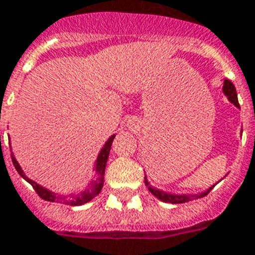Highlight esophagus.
<instances>
[{
	"mask_svg": "<svg viewBox=\"0 0 255 255\" xmlns=\"http://www.w3.org/2000/svg\"><path fill=\"white\" fill-rule=\"evenodd\" d=\"M135 126H136V123H135V122L129 123V127H131V128H132V127H135Z\"/></svg>",
	"mask_w": 255,
	"mask_h": 255,
	"instance_id": "esophagus-1",
	"label": "esophagus"
}]
</instances>
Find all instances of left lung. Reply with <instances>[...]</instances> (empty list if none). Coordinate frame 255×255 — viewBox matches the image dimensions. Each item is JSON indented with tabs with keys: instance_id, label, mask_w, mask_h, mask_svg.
Listing matches in <instances>:
<instances>
[{
	"instance_id": "1",
	"label": "left lung",
	"mask_w": 255,
	"mask_h": 255,
	"mask_svg": "<svg viewBox=\"0 0 255 255\" xmlns=\"http://www.w3.org/2000/svg\"><path fill=\"white\" fill-rule=\"evenodd\" d=\"M223 93H224V95L228 98V101H230L231 104H234L236 108H239V102H238V95H236L235 86L231 83L228 79H225L224 80ZM241 132H242V129H241ZM217 183H216V184H217ZM144 184L147 186L149 191L151 192L155 198H158L160 201L166 203H186V202H190V201H194V199H199V198L206 197L209 192L213 190L214 186H216V184H213V186H210V187H209L208 190H205V191L194 192V194H187V192L176 194V192H168V191H164V190H160V188L153 187V186L150 184L149 180H147V176H144Z\"/></svg>"
}]
</instances>
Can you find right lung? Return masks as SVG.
I'll use <instances>...</instances> for the list:
<instances>
[{"label": "right lung", "instance_id": "1", "mask_svg": "<svg viewBox=\"0 0 255 255\" xmlns=\"http://www.w3.org/2000/svg\"><path fill=\"white\" fill-rule=\"evenodd\" d=\"M115 136H116V135H112L111 138L106 140L105 144L102 146V149H101L100 153H98V157H97V160H95L94 162V169H93V171H94V179H91L89 184H87L86 187H83V190H80V191L78 192L58 194V192L52 191V190H49V188L43 187L41 184H38L36 182H34V180L27 176L24 173V171L21 169V166H20V164L17 162V160H16V157H14L13 151H12V154H10L12 155V162H13L16 171L19 172L20 176L30 183L42 199L49 201V202H60L65 203V205H71V206H78V205H83V203L90 202L91 199H94V198L100 194L102 187H104V176H105L106 162H108V157H109V153H111V147Z\"/></svg>", "mask_w": 255, "mask_h": 255}]
</instances>
